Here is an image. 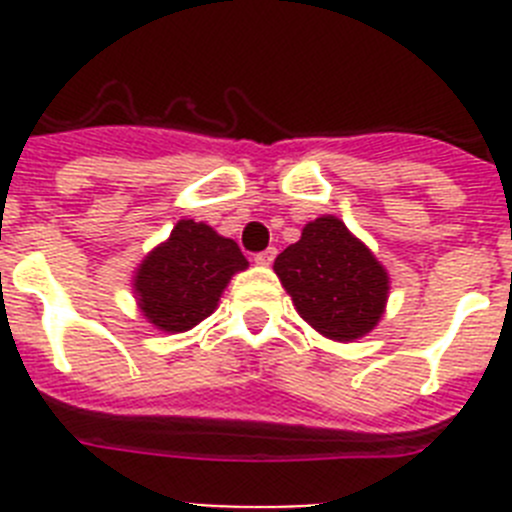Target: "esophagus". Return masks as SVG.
I'll return each mask as SVG.
<instances>
[{
  "instance_id": "1",
  "label": "esophagus",
  "mask_w": 512,
  "mask_h": 512,
  "mask_svg": "<svg viewBox=\"0 0 512 512\" xmlns=\"http://www.w3.org/2000/svg\"><path fill=\"white\" fill-rule=\"evenodd\" d=\"M277 259V248H266V251H261V253H256V264L259 266H269L271 261Z\"/></svg>"
}]
</instances>
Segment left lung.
Here are the masks:
<instances>
[{"label": "left lung", "instance_id": "obj_1", "mask_svg": "<svg viewBox=\"0 0 512 512\" xmlns=\"http://www.w3.org/2000/svg\"><path fill=\"white\" fill-rule=\"evenodd\" d=\"M274 271L300 318L330 341L372 333L390 300L387 269L336 215L310 220L300 241L279 253Z\"/></svg>", "mask_w": 512, "mask_h": 512}]
</instances>
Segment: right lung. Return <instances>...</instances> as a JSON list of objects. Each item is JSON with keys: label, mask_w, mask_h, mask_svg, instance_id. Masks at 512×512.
Here are the masks:
<instances>
[{"label": "right lung", "mask_w": 512, "mask_h": 512, "mask_svg": "<svg viewBox=\"0 0 512 512\" xmlns=\"http://www.w3.org/2000/svg\"><path fill=\"white\" fill-rule=\"evenodd\" d=\"M246 269V256L233 238L207 223L179 220L138 264L133 295L153 328L184 333L210 318L233 274Z\"/></svg>", "instance_id": "1"}]
</instances>
